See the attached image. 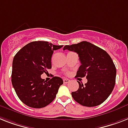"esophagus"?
I'll list each match as a JSON object with an SVG mask.
<instances>
[{"label": "esophagus", "mask_w": 128, "mask_h": 128, "mask_svg": "<svg viewBox=\"0 0 128 128\" xmlns=\"http://www.w3.org/2000/svg\"><path fill=\"white\" fill-rule=\"evenodd\" d=\"M70 82V80H68V79H66L64 78L63 79V82L65 83V84H66V83H68V82Z\"/></svg>", "instance_id": "34e87169"}]
</instances>
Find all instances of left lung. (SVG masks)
<instances>
[{
    "mask_svg": "<svg viewBox=\"0 0 128 128\" xmlns=\"http://www.w3.org/2000/svg\"><path fill=\"white\" fill-rule=\"evenodd\" d=\"M77 53L81 65L76 77L86 76L87 83L78 82L79 88L71 93L74 101L85 106H96L103 103L114 89L116 70L106 52L86 41L66 45L63 50Z\"/></svg>",
    "mask_w": 128,
    "mask_h": 128,
    "instance_id": "obj_1",
    "label": "left lung"
}]
</instances>
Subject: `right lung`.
Wrapping results in <instances>:
<instances>
[{
    "instance_id": "add662e5",
    "label": "right lung",
    "mask_w": 128,
    "mask_h": 128,
    "mask_svg": "<svg viewBox=\"0 0 128 128\" xmlns=\"http://www.w3.org/2000/svg\"><path fill=\"white\" fill-rule=\"evenodd\" d=\"M56 46L46 41L27 44L15 55L12 63V83L17 96L26 105L40 108L47 106L56 97L63 81L54 76L47 82L41 74L52 68L51 59Z\"/></svg>"
}]
</instances>
